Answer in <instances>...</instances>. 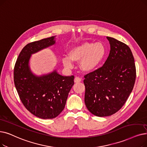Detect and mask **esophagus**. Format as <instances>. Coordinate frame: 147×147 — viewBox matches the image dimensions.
<instances>
[{"instance_id":"34e87169","label":"esophagus","mask_w":147,"mask_h":147,"mask_svg":"<svg viewBox=\"0 0 147 147\" xmlns=\"http://www.w3.org/2000/svg\"><path fill=\"white\" fill-rule=\"evenodd\" d=\"M82 81V79L80 78L79 77H76L74 79V82L75 83H79Z\"/></svg>"}]
</instances>
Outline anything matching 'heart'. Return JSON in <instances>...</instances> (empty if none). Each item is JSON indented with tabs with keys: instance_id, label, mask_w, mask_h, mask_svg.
<instances>
[{
	"instance_id": "1",
	"label": "heart",
	"mask_w": 147,
	"mask_h": 147,
	"mask_svg": "<svg viewBox=\"0 0 147 147\" xmlns=\"http://www.w3.org/2000/svg\"><path fill=\"white\" fill-rule=\"evenodd\" d=\"M106 53V47L102 43L85 42L70 50L69 58H63L62 63L66 68H72L73 61H80V68L83 71L89 73L97 68L105 58Z\"/></svg>"
}]
</instances>
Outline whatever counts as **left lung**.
I'll list each match as a JSON object with an SVG mask.
<instances>
[{
  "label": "left lung",
  "instance_id": "obj_1",
  "mask_svg": "<svg viewBox=\"0 0 147 147\" xmlns=\"http://www.w3.org/2000/svg\"><path fill=\"white\" fill-rule=\"evenodd\" d=\"M111 50L101 67L86 74L85 103L88 111L97 117H107L125 104L135 85L136 67L129 47L107 36Z\"/></svg>",
  "mask_w": 147,
  "mask_h": 147
}]
</instances>
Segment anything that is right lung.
Returning <instances> with one entry per match:
<instances>
[{
  "mask_svg": "<svg viewBox=\"0 0 147 147\" xmlns=\"http://www.w3.org/2000/svg\"><path fill=\"white\" fill-rule=\"evenodd\" d=\"M55 44V36L28 44L18 55L14 69L15 86L24 106L34 115L52 119L63 110L74 76H62L56 70L36 76L31 72L29 61L32 54Z\"/></svg>",
  "mask_w": 147,
  "mask_h": 147,
  "instance_id": "obj_1",
  "label": "right lung"
}]
</instances>
